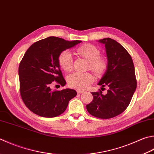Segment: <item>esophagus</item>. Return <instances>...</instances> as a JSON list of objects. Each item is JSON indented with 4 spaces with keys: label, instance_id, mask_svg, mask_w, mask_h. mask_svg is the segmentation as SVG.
<instances>
[{
    "label": "esophagus",
    "instance_id": "1",
    "mask_svg": "<svg viewBox=\"0 0 154 154\" xmlns=\"http://www.w3.org/2000/svg\"><path fill=\"white\" fill-rule=\"evenodd\" d=\"M83 92H85V91H82V90H80V89H78L77 90V93L78 94H81V93H83Z\"/></svg>",
    "mask_w": 154,
    "mask_h": 154
}]
</instances>
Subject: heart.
<instances>
[{
  "label": "heart",
  "instance_id": "obj_1",
  "mask_svg": "<svg viewBox=\"0 0 154 154\" xmlns=\"http://www.w3.org/2000/svg\"><path fill=\"white\" fill-rule=\"evenodd\" d=\"M78 54L89 62V68L95 74H100L105 70L107 66L106 62L100 57V51L92 44H85L77 49ZM60 67L66 72L71 70L72 66V56L68 50H63L58 56ZM93 81V77L89 72L80 73L73 72L67 77L68 85L72 88L85 89Z\"/></svg>",
  "mask_w": 154,
  "mask_h": 154
}]
</instances>
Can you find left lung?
<instances>
[{
	"label": "left lung",
	"mask_w": 154,
	"mask_h": 154,
	"mask_svg": "<svg viewBox=\"0 0 154 154\" xmlns=\"http://www.w3.org/2000/svg\"><path fill=\"white\" fill-rule=\"evenodd\" d=\"M99 42L105 45L108 65L98 83L102 88L99 91L92 92L93 100L87 104L86 109L94 117L106 119L120 115L127 108L137 87V80L128 51L111 38ZM105 86L108 90L106 94H103L102 88Z\"/></svg>",
	"instance_id": "obj_1"
}]
</instances>
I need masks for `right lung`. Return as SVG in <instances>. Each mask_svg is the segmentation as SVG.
<instances>
[{
  "label": "right lung",
  "mask_w": 154,
  "mask_h": 154,
  "mask_svg": "<svg viewBox=\"0 0 154 154\" xmlns=\"http://www.w3.org/2000/svg\"><path fill=\"white\" fill-rule=\"evenodd\" d=\"M81 41H66L49 37L33 43L19 63L20 94L25 106L43 117H55L65 111L69 101L77 94L73 89L51 91L54 81L66 85L58 63L59 54Z\"/></svg>",
  "instance_id": "add662e5"
}]
</instances>
